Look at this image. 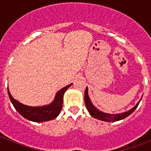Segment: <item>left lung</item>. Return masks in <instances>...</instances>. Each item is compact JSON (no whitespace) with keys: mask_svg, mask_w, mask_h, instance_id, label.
<instances>
[{"mask_svg":"<svg viewBox=\"0 0 151 151\" xmlns=\"http://www.w3.org/2000/svg\"><path fill=\"white\" fill-rule=\"evenodd\" d=\"M88 87L86 88L85 91V106L87 107L88 111L89 112L90 115L92 117L97 119H99V120L105 121V122H116V121L121 120V119H123L126 118L127 116H129L130 114L133 113V112L135 110V109L138 107V104H139L141 100L138 102V104L132 107L131 110H128L126 112H124V113H116V114H112V113H104V112L99 110L97 108H96L95 106L93 105V104L91 101L90 97L88 96Z\"/></svg>","mask_w":151,"mask_h":151,"instance_id":"obj_1","label":"left lung"}]
</instances>
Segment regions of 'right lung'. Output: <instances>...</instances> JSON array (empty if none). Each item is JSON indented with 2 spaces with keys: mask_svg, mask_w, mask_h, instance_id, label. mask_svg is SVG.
I'll return each instance as SVG.
<instances>
[{
  "mask_svg": "<svg viewBox=\"0 0 151 151\" xmlns=\"http://www.w3.org/2000/svg\"><path fill=\"white\" fill-rule=\"evenodd\" d=\"M73 84L68 85L67 86L58 91L56 94L54 100L50 103V104L41 106H30L22 104L12 97L8 88L7 90L10 101L17 110V111L22 116L26 118L28 120L32 121V122H42L52 120L58 116L61 111V109H62L64 93Z\"/></svg>",
  "mask_w": 151,
  "mask_h": 151,
  "instance_id": "obj_1",
  "label": "right lung"
}]
</instances>
